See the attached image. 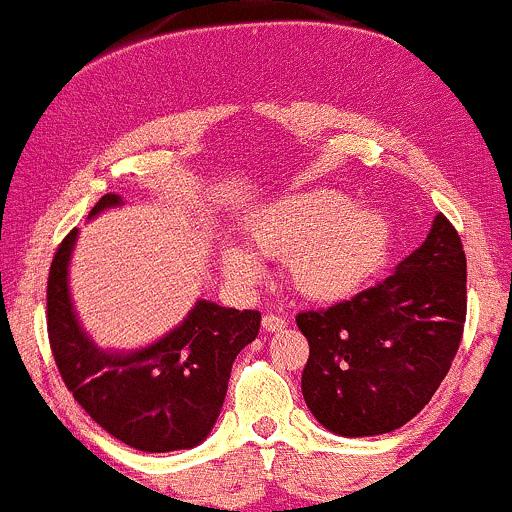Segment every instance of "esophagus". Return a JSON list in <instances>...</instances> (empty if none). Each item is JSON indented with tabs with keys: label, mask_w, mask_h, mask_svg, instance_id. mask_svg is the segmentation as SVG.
Returning <instances> with one entry per match:
<instances>
[{
	"label": "esophagus",
	"mask_w": 512,
	"mask_h": 512,
	"mask_svg": "<svg viewBox=\"0 0 512 512\" xmlns=\"http://www.w3.org/2000/svg\"><path fill=\"white\" fill-rule=\"evenodd\" d=\"M286 325H289V322H286V317H281V315L267 313V315L262 317V327H264V332H279V330H284Z\"/></svg>",
	"instance_id": "obj_1"
}]
</instances>
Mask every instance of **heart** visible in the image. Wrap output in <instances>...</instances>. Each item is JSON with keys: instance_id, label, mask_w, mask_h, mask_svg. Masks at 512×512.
I'll use <instances>...</instances> for the list:
<instances>
[{"instance_id": "1", "label": "heart", "mask_w": 512, "mask_h": 512, "mask_svg": "<svg viewBox=\"0 0 512 512\" xmlns=\"http://www.w3.org/2000/svg\"><path fill=\"white\" fill-rule=\"evenodd\" d=\"M248 248L223 250V269L240 284L262 276V257H286L289 279L313 301L354 296L380 272L392 243L378 209L351 207L337 190H313L267 204L248 223Z\"/></svg>"}]
</instances>
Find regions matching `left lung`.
Segmentation results:
<instances>
[{
  "mask_svg": "<svg viewBox=\"0 0 512 512\" xmlns=\"http://www.w3.org/2000/svg\"><path fill=\"white\" fill-rule=\"evenodd\" d=\"M467 320V257L436 216L424 245L354 298L296 315L310 346L301 390L332 433L380 436L431 402Z\"/></svg>",
  "mask_w": 512,
  "mask_h": 512,
  "instance_id": "1",
  "label": "left lung"
}]
</instances>
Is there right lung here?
Instances as JSON below:
<instances>
[{"instance_id":"right-lung-1","label":"right lung","mask_w":512,"mask_h":512,"mask_svg":"<svg viewBox=\"0 0 512 512\" xmlns=\"http://www.w3.org/2000/svg\"><path fill=\"white\" fill-rule=\"evenodd\" d=\"M108 192L91 209L115 207ZM76 228L57 245L48 276V339L57 368L84 411L142 452L195 448L214 428L236 356L260 332V310L197 301L180 327L132 354L101 351L81 332L67 289Z\"/></svg>"}]
</instances>
